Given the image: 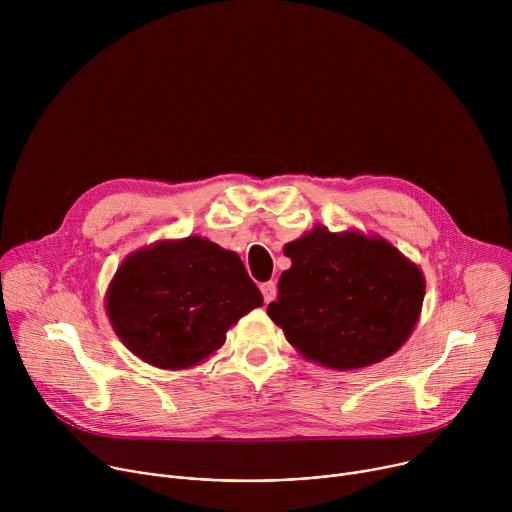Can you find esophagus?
<instances>
[{"label": "esophagus", "instance_id": "esophagus-1", "mask_svg": "<svg viewBox=\"0 0 512 512\" xmlns=\"http://www.w3.org/2000/svg\"><path fill=\"white\" fill-rule=\"evenodd\" d=\"M261 294H263V300L269 304L271 300H275L277 296V283L275 281H267L261 285Z\"/></svg>", "mask_w": 512, "mask_h": 512}]
</instances>
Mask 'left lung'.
I'll list each match as a JSON object with an SVG mask.
<instances>
[{
	"instance_id": "left-lung-1",
	"label": "left lung",
	"mask_w": 512,
	"mask_h": 512,
	"mask_svg": "<svg viewBox=\"0 0 512 512\" xmlns=\"http://www.w3.org/2000/svg\"><path fill=\"white\" fill-rule=\"evenodd\" d=\"M283 253L291 267L267 314L304 358L354 371L391 356L411 336L425 279L385 239L316 227Z\"/></svg>"
}]
</instances>
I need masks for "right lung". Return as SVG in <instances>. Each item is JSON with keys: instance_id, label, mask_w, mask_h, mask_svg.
<instances>
[{"instance_id": "1", "label": "right lung", "mask_w": 512, "mask_h": 512, "mask_svg": "<svg viewBox=\"0 0 512 512\" xmlns=\"http://www.w3.org/2000/svg\"><path fill=\"white\" fill-rule=\"evenodd\" d=\"M105 306L137 358L180 371L221 348L227 330L263 306V296L237 253L186 237L131 253L109 283Z\"/></svg>"}]
</instances>
